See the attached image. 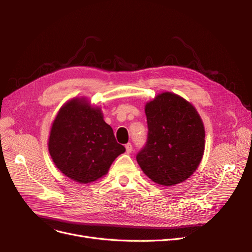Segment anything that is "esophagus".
I'll return each instance as SVG.
<instances>
[{"mask_svg": "<svg viewBox=\"0 0 252 252\" xmlns=\"http://www.w3.org/2000/svg\"><path fill=\"white\" fill-rule=\"evenodd\" d=\"M126 150L127 153H130L131 151H133V146H131L130 143H127V144L126 145Z\"/></svg>", "mask_w": 252, "mask_h": 252, "instance_id": "esophagus-1", "label": "esophagus"}]
</instances>
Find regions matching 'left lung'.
<instances>
[{
	"mask_svg": "<svg viewBox=\"0 0 252 252\" xmlns=\"http://www.w3.org/2000/svg\"><path fill=\"white\" fill-rule=\"evenodd\" d=\"M148 136L137 161L148 178L162 186L187 180L199 165L205 146L202 119L193 106L173 93H162L145 106Z\"/></svg>",
	"mask_w": 252,
	"mask_h": 252,
	"instance_id": "1",
	"label": "left lung"
}]
</instances>
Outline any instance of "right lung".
<instances>
[{
    "label": "right lung",
    "mask_w": 252,
    "mask_h": 252,
    "mask_svg": "<svg viewBox=\"0 0 252 252\" xmlns=\"http://www.w3.org/2000/svg\"><path fill=\"white\" fill-rule=\"evenodd\" d=\"M48 146L61 173L82 184L105 176L115 158L126 151L104 122L101 109L92 107L85 98L72 99L59 110Z\"/></svg>",
    "instance_id": "1"
}]
</instances>
